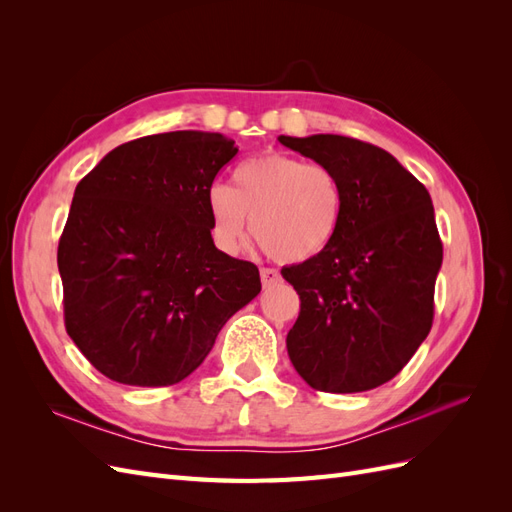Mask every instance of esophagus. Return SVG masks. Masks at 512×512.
Wrapping results in <instances>:
<instances>
[{"mask_svg":"<svg viewBox=\"0 0 512 512\" xmlns=\"http://www.w3.org/2000/svg\"><path fill=\"white\" fill-rule=\"evenodd\" d=\"M260 280H262V286L271 288V286H277L282 282V275L275 269H260Z\"/></svg>","mask_w":512,"mask_h":512,"instance_id":"esophagus-1","label":"esophagus"}]
</instances>
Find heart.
Wrapping results in <instances>:
<instances>
[{
	"instance_id": "heart-1",
	"label": "heart",
	"mask_w": 512,
	"mask_h": 512,
	"mask_svg": "<svg viewBox=\"0 0 512 512\" xmlns=\"http://www.w3.org/2000/svg\"><path fill=\"white\" fill-rule=\"evenodd\" d=\"M346 194L335 170L284 153H267L235 170V188L207 190L213 243L239 254L247 230L277 262H303L327 250L344 220Z\"/></svg>"
}]
</instances>
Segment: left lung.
<instances>
[{
  "label": "left lung",
  "instance_id": "obj_1",
  "mask_svg": "<svg viewBox=\"0 0 512 512\" xmlns=\"http://www.w3.org/2000/svg\"><path fill=\"white\" fill-rule=\"evenodd\" d=\"M280 143L335 170L346 194L327 250L282 269L301 299L288 356L316 391H371L404 369L431 329L442 267L431 196L376 145L337 134Z\"/></svg>",
  "mask_w": 512,
  "mask_h": 512
}]
</instances>
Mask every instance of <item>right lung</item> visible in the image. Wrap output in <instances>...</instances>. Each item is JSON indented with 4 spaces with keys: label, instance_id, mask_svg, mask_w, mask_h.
Segmentation results:
<instances>
[{
    "label": "right lung",
    "instance_id": "add662e5",
    "mask_svg": "<svg viewBox=\"0 0 512 512\" xmlns=\"http://www.w3.org/2000/svg\"><path fill=\"white\" fill-rule=\"evenodd\" d=\"M220 132L123 143L76 185L57 267L66 331L100 374L170 386L260 292L258 267L211 239L207 190L237 156Z\"/></svg>",
    "mask_w": 512,
    "mask_h": 512
}]
</instances>
